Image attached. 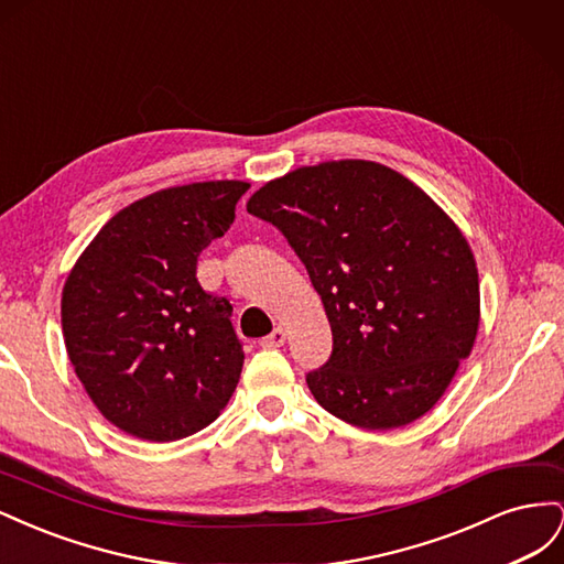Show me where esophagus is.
<instances>
[{
    "label": "esophagus",
    "mask_w": 564,
    "mask_h": 564,
    "mask_svg": "<svg viewBox=\"0 0 564 564\" xmlns=\"http://www.w3.org/2000/svg\"><path fill=\"white\" fill-rule=\"evenodd\" d=\"M284 340H286V334H284V329L278 327L275 332H270L265 338H261V346L263 348H282Z\"/></svg>",
    "instance_id": "34e87169"
}]
</instances>
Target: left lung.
<instances>
[{
    "label": "left lung",
    "instance_id": "obj_1",
    "mask_svg": "<svg viewBox=\"0 0 564 564\" xmlns=\"http://www.w3.org/2000/svg\"><path fill=\"white\" fill-rule=\"evenodd\" d=\"M247 212L286 237L329 317V360L305 377L315 400L367 431L433 409L480 324L477 265L454 220L367 160L301 166L256 191Z\"/></svg>",
    "mask_w": 564,
    "mask_h": 564
}]
</instances>
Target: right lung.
I'll return each instance as SVG.
<instances>
[{
  "label": "right lung",
  "instance_id": "right-lung-1",
  "mask_svg": "<svg viewBox=\"0 0 564 564\" xmlns=\"http://www.w3.org/2000/svg\"><path fill=\"white\" fill-rule=\"evenodd\" d=\"M247 191L245 181H207L133 202L67 275V357L119 431L174 442L207 429L235 392L245 352L232 305L199 286L197 259L228 232Z\"/></svg>",
  "mask_w": 564,
  "mask_h": 564
}]
</instances>
